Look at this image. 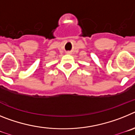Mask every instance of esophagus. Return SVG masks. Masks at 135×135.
<instances>
[{"instance_id": "1", "label": "esophagus", "mask_w": 135, "mask_h": 135, "mask_svg": "<svg viewBox=\"0 0 135 135\" xmlns=\"http://www.w3.org/2000/svg\"><path fill=\"white\" fill-rule=\"evenodd\" d=\"M68 53H70V52H68Z\"/></svg>"}]
</instances>
